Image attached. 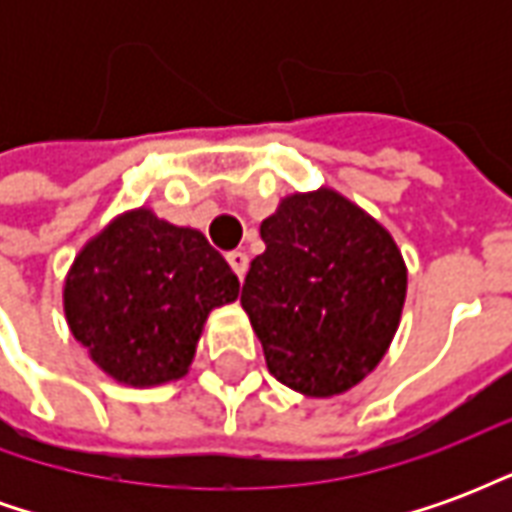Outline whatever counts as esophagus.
<instances>
[{
    "label": "esophagus",
    "instance_id": "obj_1",
    "mask_svg": "<svg viewBox=\"0 0 512 512\" xmlns=\"http://www.w3.org/2000/svg\"><path fill=\"white\" fill-rule=\"evenodd\" d=\"M227 263H230V268L235 271V277L244 279L246 268H249V257H246V252H241V249H233V252H227Z\"/></svg>",
    "mask_w": 512,
    "mask_h": 512
}]
</instances>
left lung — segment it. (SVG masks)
<instances>
[{"instance_id":"obj_1","label":"left lung","mask_w":512,"mask_h":512,"mask_svg":"<svg viewBox=\"0 0 512 512\" xmlns=\"http://www.w3.org/2000/svg\"><path fill=\"white\" fill-rule=\"evenodd\" d=\"M241 304L271 376L312 397L340 395L381 362L406 299L392 235L329 189L293 194L260 224Z\"/></svg>"}]
</instances>
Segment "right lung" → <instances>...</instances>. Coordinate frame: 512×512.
Returning <instances> with one entry per match:
<instances>
[{
    "label": "right lung",
    "mask_w": 512,
    "mask_h": 512,
    "mask_svg": "<svg viewBox=\"0 0 512 512\" xmlns=\"http://www.w3.org/2000/svg\"><path fill=\"white\" fill-rule=\"evenodd\" d=\"M238 288L205 235L139 208L76 257L65 282V318L104 373L153 386L189 370L208 312L235 301Z\"/></svg>",
    "instance_id": "1"
}]
</instances>
